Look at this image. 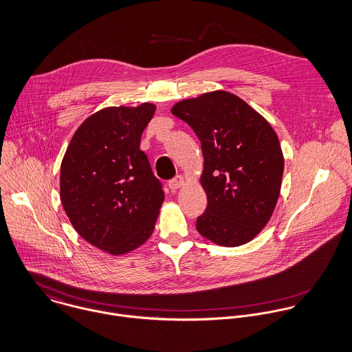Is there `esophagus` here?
Segmentation results:
<instances>
[{"label":"esophagus","mask_w":352,"mask_h":352,"mask_svg":"<svg viewBox=\"0 0 352 352\" xmlns=\"http://www.w3.org/2000/svg\"><path fill=\"white\" fill-rule=\"evenodd\" d=\"M184 185H185V178L182 175H177L174 179H171L168 182V186H170L171 190H177V189L182 188Z\"/></svg>","instance_id":"esophagus-1"}]
</instances>
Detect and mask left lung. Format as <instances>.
I'll use <instances>...</instances> for the list:
<instances>
[{
    "label": "left lung",
    "instance_id": "obj_1",
    "mask_svg": "<svg viewBox=\"0 0 352 352\" xmlns=\"http://www.w3.org/2000/svg\"><path fill=\"white\" fill-rule=\"evenodd\" d=\"M171 113L201 142L200 184L208 206L197 231L219 246L250 242L268 224L280 196L284 156L276 132L243 99L223 89L179 100Z\"/></svg>",
    "mask_w": 352,
    "mask_h": 352
}]
</instances>
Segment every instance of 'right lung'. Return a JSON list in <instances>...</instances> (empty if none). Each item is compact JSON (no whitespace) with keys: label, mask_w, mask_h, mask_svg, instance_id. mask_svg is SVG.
Returning a JSON list of instances; mask_svg holds the SVG:
<instances>
[{"label":"right lung","mask_w":352,"mask_h":352,"mask_svg":"<svg viewBox=\"0 0 352 352\" xmlns=\"http://www.w3.org/2000/svg\"><path fill=\"white\" fill-rule=\"evenodd\" d=\"M156 106L104 107L77 128L60 170V199L78 235L111 256L152 235L164 193L140 151Z\"/></svg>","instance_id":"add662e5"}]
</instances>
